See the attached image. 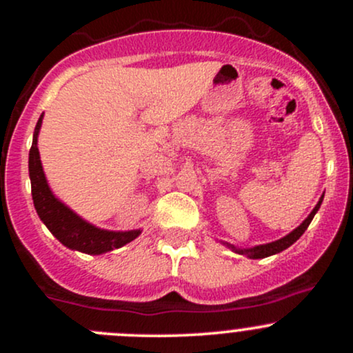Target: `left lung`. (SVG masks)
<instances>
[{
	"mask_svg": "<svg viewBox=\"0 0 353 353\" xmlns=\"http://www.w3.org/2000/svg\"><path fill=\"white\" fill-rule=\"evenodd\" d=\"M322 199H323V196L320 197L319 204L315 205L314 210H312L310 216L307 217L305 221H303L302 224L299 225L297 229L292 230V232H290L289 236L279 239V241H275V242H270V244L252 247V249H236V247H234V245H230V244H228V245L230 247V249L236 250L237 254H244V255H247V257H250V259H264V257H269V255H274V254H277V252H282L283 249H287V247L292 245L294 242L297 241V239L301 237L303 232H305L307 228H309V224L312 222V219H314V216H315V212H317V210H319L320 204H322Z\"/></svg>",
	"mask_w": 353,
	"mask_h": 353,
	"instance_id": "1",
	"label": "left lung"
}]
</instances>
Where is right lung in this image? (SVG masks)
I'll return each instance as SVG.
<instances>
[{
    "instance_id": "add662e5",
    "label": "right lung",
    "mask_w": 353,
    "mask_h": 353,
    "mask_svg": "<svg viewBox=\"0 0 353 353\" xmlns=\"http://www.w3.org/2000/svg\"><path fill=\"white\" fill-rule=\"evenodd\" d=\"M43 114L39 117L34 128L33 145L30 149V179H31V194H33L34 209L38 216L46 224L61 244L70 249L79 250L84 254H103L109 250L123 247L128 242L134 241L139 236L141 230H131V232H111L103 230L88 224L79 216H76L71 209H68L63 202H59L52 196L48 188L46 177H44L41 161H39L38 151V132L41 128Z\"/></svg>"
}]
</instances>
